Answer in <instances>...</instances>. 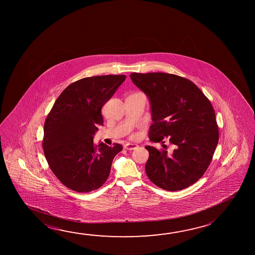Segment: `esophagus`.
I'll use <instances>...</instances> for the list:
<instances>
[{"label":"esophagus","mask_w":255,"mask_h":255,"mask_svg":"<svg viewBox=\"0 0 255 255\" xmlns=\"http://www.w3.org/2000/svg\"><path fill=\"white\" fill-rule=\"evenodd\" d=\"M138 145L137 144H132V143H127L125 146V148L127 150H134L136 148H138Z\"/></svg>","instance_id":"obj_1"}]
</instances>
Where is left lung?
<instances>
[{
	"instance_id": "1",
	"label": "left lung",
	"mask_w": 255,
	"mask_h": 255,
	"mask_svg": "<svg viewBox=\"0 0 255 255\" xmlns=\"http://www.w3.org/2000/svg\"><path fill=\"white\" fill-rule=\"evenodd\" d=\"M130 79L146 94L153 124L151 141L168 138L171 153L145 146L149 152L146 173L159 188L177 191L196 182L207 170L219 141L215 112L191 81L166 73H131ZM166 146V145H162Z\"/></svg>"
}]
</instances>
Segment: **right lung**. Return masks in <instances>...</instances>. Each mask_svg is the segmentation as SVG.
Here are the masks:
<instances>
[{
  "label": "right lung",
  "mask_w": 255,
  "mask_h": 255,
  "mask_svg": "<svg viewBox=\"0 0 255 255\" xmlns=\"http://www.w3.org/2000/svg\"><path fill=\"white\" fill-rule=\"evenodd\" d=\"M126 76L99 75L68 85L55 101L44 123L42 148L49 166L66 187L91 192L109 178L121 144H93L98 126H103L101 109Z\"/></svg>",
  "instance_id": "obj_1"
}]
</instances>
